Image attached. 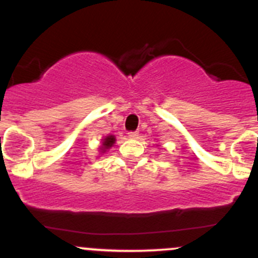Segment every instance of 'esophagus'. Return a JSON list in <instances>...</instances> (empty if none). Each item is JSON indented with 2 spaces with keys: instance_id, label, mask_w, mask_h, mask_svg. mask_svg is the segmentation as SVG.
Masks as SVG:
<instances>
[{
  "instance_id": "obj_1",
  "label": "esophagus",
  "mask_w": 258,
  "mask_h": 258,
  "mask_svg": "<svg viewBox=\"0 0 258 258\" xmlns=\"http://www.w3.org/2000/svg\"><path fill=\"white\" fill-rule=\"evenodd\" d=\"M128 139H139V132H128Z\"/></svg>"
}]
</instances>
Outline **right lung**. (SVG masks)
I'll list each match as a JSON object with an SVG mask.
<instances>
[{
	"label": "right lung",
	"mask_w": 258,
	"mask_h": 258,
	"mask_svg": "<svg viewBox=\"0 0 258 258\" xmlns=\"http://www.w3.org/2000/svg\"><path fill=\"white\" fill-rule=\"evenodd\" d=\"M114 142H116V137H114L113 135H108V136L103 137L102 144H101L100 150H98L100 151V153L107 152V151L114 145Z\"/></svg>",
	"instance_id": "add662e5"
}]
</instances>
